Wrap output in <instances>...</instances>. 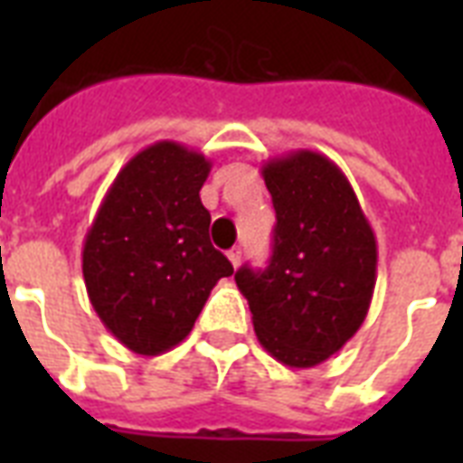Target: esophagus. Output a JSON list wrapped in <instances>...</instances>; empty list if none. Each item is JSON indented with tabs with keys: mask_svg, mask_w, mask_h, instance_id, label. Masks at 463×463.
<instances>
[{
	"mask_svg": "<svg viewBox=\"0 0 463 463\" xmlns=\"http://www.w3.org/2000/svg\"><path fill=\"white\" fill-rule=\"evenodd\" d=\"M228 260H231L232 267L238 269L240 260H242V247H232V250H228Z\"/></svg>",
	"mask_w": 463,
	"mask_h": 463,
	"instance_id": "obj_1",
	"label": "esophagus"
}]
</instances>
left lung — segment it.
Wrapping results in <instances>:
<instances>
[{"label": "left lung", "mask_w": 463, "mask_h": 463, "mask_svg": "<svg viewBox=\"0 0 463 463\" xmlns=\"http://www.w3.org/2000/svg\"><path fill=\"white\" fill-rule=\"evenodd\" d=\"M276 209L269 267L238 269L254 334L279 363L315 367L365 322L377 281V240L341 167L317 151L261 165Z\"/></svg>", "instance_id": "8db88e82"}]
</instances>
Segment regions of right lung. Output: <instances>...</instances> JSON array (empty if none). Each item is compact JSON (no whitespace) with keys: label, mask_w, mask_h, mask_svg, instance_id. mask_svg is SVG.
<instances>
[{"label":"right lung","mask_w":463,"mask_h":463,"mask_svg":"<svg viewBox=\"0 0 463 463\" xmlns=\"http://www.w3.org/2000/svg\"><path fill=\"white\" fill-rule=\"evenodd\" d=\"M203 154L156 141L118 173L83 242L89 300L119 344L160 355L194 326L232 264L209 240L211 213L199 189Z\"/></svg>","instance_id":"add662e5"}]
</instances>
